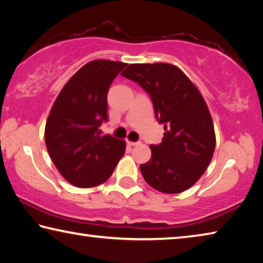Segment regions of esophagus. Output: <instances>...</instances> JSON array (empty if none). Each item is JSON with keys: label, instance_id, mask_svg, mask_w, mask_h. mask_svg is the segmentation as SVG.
<instances>
[{"label": "esophagus", "instance_id": "esophagus-1", "mask_svg": "<svg viewBox=\"0 0 263 263\" xmlns=\"http://www.w3.org/2000/svg\"><path fill=\"white\" fill-rule=\"evenodd\" d=\"M126 144H127L128 146H137V145H139L140 142H135V141H130V140H127V141H126Z\"/></svg>", "mask_w": 263, "mask_h": 263}]
</instances>
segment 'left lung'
<instances>
[{
  "label": "left lung",
  "instance_id": "8db88e82",
  "mask_svg": "<svg viewBox=\"0 0 263 263\" xmlns=\"http://www.w3.org/2000/svg\"><path fill=\"white\" fill-rule=\"evenodd\" d=\"M147 92L155 118L163 124L152 158L140 164L145 181L161 193L177 194L199 180L216 146L215 128L201 92L180 68L171 64H132L122 73Z\"/></svg>",
  "mask_w": 263,
  "mask_h": 263
}]
</instances>
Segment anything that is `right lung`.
Wrapping results in <instances>:
<instances>
[{
    "label": "right lung",
    "instance_id": "1",
    "mask_svg": "<svg viewBox=\"0 0 263 263\" xmlns=\"http://www.w3.org/2000/svg\"><path fill=\"white\" fill-rule=\"evenodd\" d=\"M125 66L110 60L88 62L65 84L48 115V154L61 175L79 188L103 183L125 153V141L101 136L100 130L109 119V88Z\"/></svg>",
    "mask_w": 263,
    "mask_h": 263
}]
</instances>
